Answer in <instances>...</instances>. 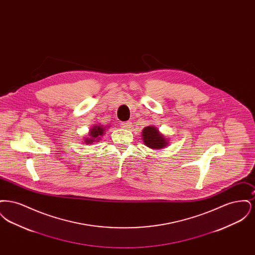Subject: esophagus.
<instances>
[{
  "label": "esophagus",
  "instance_id": "esophagus-1",
  "mask_svg": "<svg viewBox=\"0 0 255 255\" xmlns=\"http://www.w3.org/2000/svg\"><path fill=\"white\" fill-rule=\"evenodd\" d=\"M122 127L123 129H130L132 127V122H122Z\"/></svg>",
  "mask_w": 255,
  "mask_h": 255
}]
</instances>
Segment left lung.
<instances>
[{
  "label": "left lung",
  "mask_w": 255,
  "mask_h": 255,
  "mask_svg": "<svg viewBox=\"0 0 255 255\" xmlns=\"http://www.w3.org/2000/svg\"><path fill=\"white\" fill-rule=\"evenodd\" d=\"M141 138L144 145L153 149L160 150L168 146V139L165 134L160 133L155 126H147L141 132Z\"/></svg>",
  "instance_id": "1"
}]
</instances>
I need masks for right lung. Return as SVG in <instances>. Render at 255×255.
<instances>
[{
	"mask_svg": "<svg viewBox=\"0 0 255 255\" xmlns=\"http://www.w3.org/2000/svg\"><path fill=\"white\" fill-rule=\"evenodd\" d=\"M106 126H103L101 124H96L94 125L91 129L89 134L87 136H84V142L86 144H93L94 142L100 140L101 136H103V134L105 133L106 131Z\"/></svg>",
	"mask_w": 255,
	"mask_h": 255,
	"instance_id": "right-lung-1",
	"label": "right lung"
}]
</instances>
